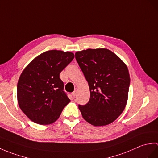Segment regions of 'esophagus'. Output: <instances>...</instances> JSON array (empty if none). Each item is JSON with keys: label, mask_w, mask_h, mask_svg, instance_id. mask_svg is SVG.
<instances>
[{"label": "esophagus", "mask_w": 158, "mask_h": 158, "mask_svg": "<svg viewBox=\"0 0 158 158\" xmlns=\"http://www.w3.org/2000/svg\"><path fill=\"white\" fill-rule=\"evenodd\" d=\"M76 94H77V88L75 89V91H74V92L72 93V96L75 97V96H76Z\"/></svg>", "instance_id": "obj_1"}]
</instances>
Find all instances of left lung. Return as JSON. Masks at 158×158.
Listing matches in <instances>:
<instances>
[{"label": "left lung", "instance_id": "obj_1", "mask_svg": "<svg viewBox=\"0 0 158 158\" xmlns=\"http://www.w3.org/2000/svg\"><path fill=\"white\" fill-rule=\"evenodd\" d=\"M75 58L90 90L89 102L78 105L83 119L95 126L108 125L125 109L130 83L128 69L107 49L77 52Z\"/></svg>", "mask_w": 158, "mask_h": 158}]
</instances>
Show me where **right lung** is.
Listing matches in <instances>:
<instances>
[{
	"label": "right lung",
	"mask_w": 158,
	"mask_h": 158,
	"mask_svg": "<svg viewBox=\"0 0 158 158\" xmlns=\"http://www.w3.org/2000/svg\"><path fill=\"white\" fill-rule=\"evenodd\" d=\"M74 57L71 52L50 50L38 56L23 70L17 86L18 105L33 122L53 123L69 103L60 74Z\"/></svg>",
	"instance_id": "1"
}]
</instances>
